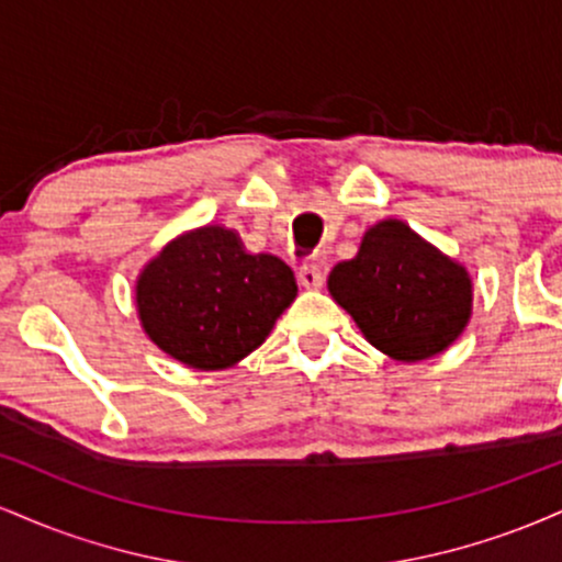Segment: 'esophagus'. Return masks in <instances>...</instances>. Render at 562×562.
Instances as JSON below:
<instances>
[{
	"label": "esophagus",
	"mask_w": 562,
	"mask_h": 562,
	"mask_svg": "<svg viewBox=\"0 0 562 562\" xmlns=\"http://www.w3.org/2000/svg\"><path fill=\"white\" fill-rule=\"evenodd\" d=\"M299 282H301V288H306V290H319L322 288L325 277H322V267H319L317 259L303 263V267L299 269Z\"/></svg>",
	"instance_id": "34e87169"
}]
</instances>
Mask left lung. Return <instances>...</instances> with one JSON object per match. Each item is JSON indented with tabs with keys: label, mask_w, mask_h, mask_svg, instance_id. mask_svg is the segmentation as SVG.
I'll return each mask as SVG.
<instances>
[{
	"label": "left lung",
	"mask_w": 562,
	"mask_h": 562,
	"mask_svg": "<svg viewBox=\"0 0 562 562\" xmlns=\"http://www.w3.org/2000/svg\"><path fill=\"white\" fill-rule=\"evenodd\" d=\"M327 288L364 338L398 362L447 351L473 314L468 269L398 218L367 229L359 254L335 263Z\"/></svg>",
	"instance_id": "8db88e82"
}]
</instances>
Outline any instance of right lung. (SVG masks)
I'll return each mask as SVG.
<instances>
[{
    "label": "right lung",
    "mask_w": 562,
    "mask_h": 562,
    "mask_svg": "<svg viewBox=\"0 0 562 562\" xmlns=\"http://www.w3.org/2000/svg\"><path fill=\"white\" fill-rule=\"evenodd\" d=\"M295 295L285 261L248 254L218 224L179 235L137 277L142 330L192 370H227L256 351Z\"/></svg>",
    "instance_id": "1"
}]
</instances>
